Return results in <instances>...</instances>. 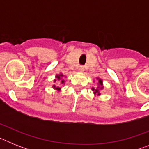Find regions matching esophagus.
Masks as SVG:
<instances>
[{"mask_svg":"<svg viewBox=\"0 0 149 149\" xmlns=\"http://www.w3.org/2000/svg\"><path fill=\"white\" fill-rule=\"evenodd\" d=\"M79 71L81 72H83L84 71V66H83V65H81V66L79 67Z\"/></svg>","mask_w":149,"mask_h":149,"instance_id":"obj_1","label":"esophagus"}]
</instances>
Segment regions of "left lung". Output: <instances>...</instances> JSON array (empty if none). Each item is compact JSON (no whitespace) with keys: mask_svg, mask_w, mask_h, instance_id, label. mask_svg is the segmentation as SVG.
<instances>
[{"mask_svg":"<svg viewBox=\"0 0 149 149\" xmlns=\"http://www.w3.org/2000/svg\"><path fill=\"white\" fill-rule=\"evenodd\" d=\"M98 83H99V85L101 86V89H103V86H102V81L101 80H99L98 81ZM92 89H93V91H94V93L95 94H98V95H100V93H99V89H98V87L95 88V89H94V88H92Z\"/></svg>","mask_w":149,"mask_h":149,"instance_id":"1","label":"left lung"}]
</instances>
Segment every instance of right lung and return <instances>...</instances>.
I'll return each mask as SVG.
<instances>
[{
    "mask_svg": "<svg viewBox=\"0 0 149 149\" xmlns=\"http://www.w3.org/2000/svg\"><path fill=\"white\" fill-rule=\"evenodd\" d=\"M63 74H57V75L56 76V80H54V82H56V81H59V82H60V84H64L65 81H64V80H61V78H62V77H63ZM53 88H54V89H56V90H60V87H59V86H55V85H54Z\"/></svg>",
    "mask_w": 149,
    "mask_h": 149,
    "instance_id": "obj_1",
    "label": "right lung"
}]
</instances>
